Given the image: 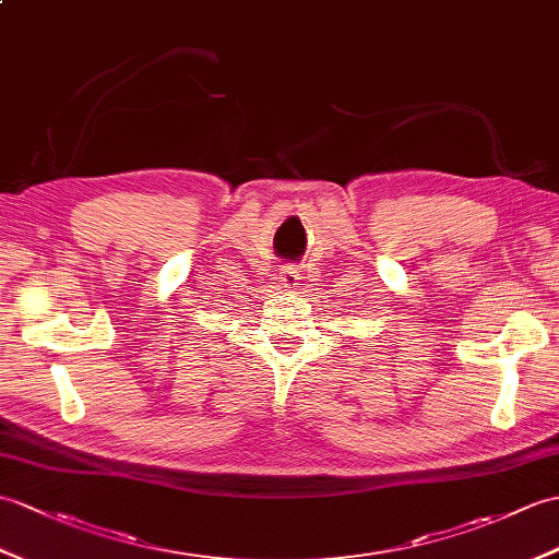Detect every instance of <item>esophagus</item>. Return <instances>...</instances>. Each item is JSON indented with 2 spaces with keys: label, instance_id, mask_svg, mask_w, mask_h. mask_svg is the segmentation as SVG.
Wrapping results in <instances>:
<instances>
[{
  "label": "esophagus",
  "instance_id": "esophagus-1",
  "mask_svg": "<svg viewBox=\"0 0 559 559\" xmlns=\"http://www.w3.org/2000/svg\"><path fill=\"white\" fill-rule=\"evenodd\" d=\"M300 278H302L300 269H297V266H283V271H281V285H283L285 290H295L297 285H300Z\"/></svg>",
  "mask_w": 559,
  "mask_h": 559
}]
</instances>
